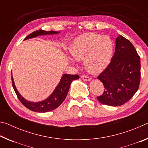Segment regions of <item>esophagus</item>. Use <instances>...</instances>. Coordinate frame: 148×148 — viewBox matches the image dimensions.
<instances>
[{"instance_id":"34e87169","label":"esophagus","mask_w":148,"mask_h":148,"mask_svg":"<svg viewBox=\"0 0 148 148\" xmlns=\"http://www.w3.org/2000/svg\"><path fill=\"white\" fill-rule=\"evenodd\" d=\"M82 79H84V81H87V82H89L91 80V77H89L87 76H85V75H83V76H82Z\"/></svg>"}]
</instances>
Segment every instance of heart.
Listing matches in <instances>:
<instances>
[{
    "instance_id": "heart-1",
    "label": "heart",
    "mask_w": 148,
    "mask_h": 148,
    "mask_svg": "<svg viewBox=\"0 0 148 148\" xmlns=\"http://www.w3.org/2000/svg\"><path fill=\"white\" fill-rule=\"evenodd\" d=\"M113 44L108 36L87 32L74 39L70 53L77 61H84L86 71L99 74L106 69L111 59Z\"/></svg>"
}]
</instances>
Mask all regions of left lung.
Wrapping results in <instances>:
<instances>
[{
	"label": "left lung",
	"instance_id": "left-lung-1",
	"mask_svg": "<svg viewBox=\"0 0 148 148\" xmlns=\"http://www.w3.org/2000/svg\"><path fill=\"white\" fill-rule=\"evenodd\" d=\"M104 85L101 103L117 106L126 103L139 88L140 58L133 45L121 35L117 36L111 62L97 77Z\"/></svg>",
	"mask_w": 148,
	"mask_h": 148
}]
</instances>
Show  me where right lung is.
Instances as JSON below:
<instances>
[{
    "instance_id": "add662e5",
    "label": "right lung",
    "mask_w": 148,
    "mask_h": 148,
    "mask_svg": "<svg viewBox=\"0 0 148 148\" xmlns=\"http://www.w3.org/2000/svg\"><path fill=\"white\" fill-rule=\"evenodd\" d=\"M59 32L57 31H45L43 30H38V31H36L33 32H32L30 34L27 36L25 40H27L29 38H34L40 35H46V34H58ZM79 76L77 74H64L62 75L60 82L57 86L56 89L54 90L53 92L50 96L47 98L46 100L41 102H32L27 101L25 99L19 92L17 91L16 86H15V84L14 82L13 77L12 76V86L14 89L15 92L17 96V98L19 99V101L23 104L27 108L32 110V111L36 112H47L49 111H52L57 108H58L60 105H61L62 102L64 101L65 98H66L67 93L71 86V84L73 80L77 79L79 78Z\"/></svg>"
}]
</instances>
